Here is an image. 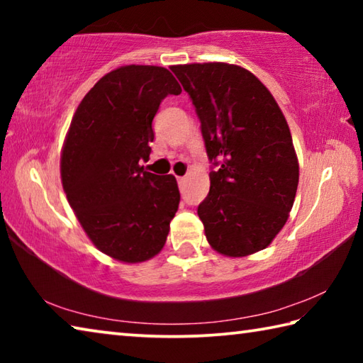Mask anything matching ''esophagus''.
<instances>
[{
	"label": "esophagus",
	"instance_id": "esophagus-1",
	"mask_svg": "<svg viewBox=\"0 0 363 363\" xmlns=\"http://www.w3.org/2000/svg\"><path fill=\"white\" fill-rule=\"evenodd\" d=\"M184 182H186V176H177V184H179V186H182Z\"/></svg>",
	"mask_w": 363,
	"mask_h": 363
}]
</instances>
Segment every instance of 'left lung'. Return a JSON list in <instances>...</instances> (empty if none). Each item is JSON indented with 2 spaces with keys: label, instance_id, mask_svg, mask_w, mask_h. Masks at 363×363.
<instances>
[{
  "label": "left lung",
  "instance_id": "8db88e82",
  "mask_svg": "<svg viewBox=\"0 0 363 363\" xmlns=\"http://www.w3.org/2000/svg\"><path fill=\"white\" fill-rule=\"evenodd\" d=\"M171 70L194 104L213 163L210 192L199 205L208 243L232 257L264 250L285 225L299 181L279 104L238 65L187 64Z\"/></svg>",
  "mask_w": 363,
  "mask_h": 363
}]
</instances>
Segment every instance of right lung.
I'll return each instance as SVG.
<instances>
[{"mask_svg": "<svg viewBox=\"0 0 363 363\" xmlns=\"http://www.w3.org/2000/svg\"><path fill=\"white\" fill-rule=\"evenodd\" d=\"M181 86L164 67L126 65L102 77L79 102L67 133L60 177L67 200L97 248L143 262L162 251L179 206L174 176L145 171L152 121Z\"/></svg>", "mask_w": 363, "mask_h": 363, "instance_id": "1", "label": "right lung"}]
</instances>
